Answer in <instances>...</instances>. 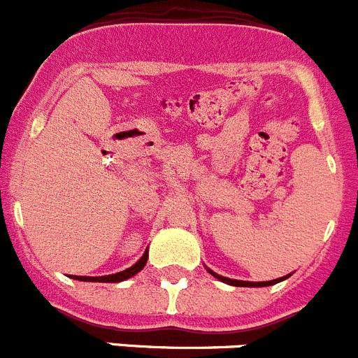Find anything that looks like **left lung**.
<instances>
[{"label": "left lung", "instance_id": "left-lung-1", "mask_svg": "<svg viewBox=\"0 0 358 358\" xmlns=\"http://www.w3.org/2000/svg\"><path fill=\"white\" fill-rule=\"evenodd\" d=\"M207 271H209L210 274L214 275V278H217V279H220V281H223V283H227V285H232V287H268V285L279 283V281H283V279H287V275H285V278L272 279V281H260V283H251V281H239V279L223 278V275L216 274V272H213V271H210V268H207Z\"/></svg>", "mask_w": 358, "mask_h": 358}]
</instances>
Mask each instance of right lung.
I'll list each match as a JSON object with an SVG mask.
<instances>
[{
    "label": "right lung",
    "instance_id": "right-lung-1",
    "mask_svg": "<svg viewBox=\"0 0 358 358\" xmlns=\"http://www.w3.org/2000/svg\"><path fill=\"white\" fill-rule=\"evenodd\" d=\"M148 257L149 255H148V251H145L137 264L131 265V267L126 268V271L115 272V274L96 275V278H93V275H73V279H79V281H96V283H119V281H124V279L131 278V275H135L137 272H141L142 268H144L145 262H148Z\"/></svg>",
    "mask_w": 358,
    "mask_h": 358
}]
</instances>
